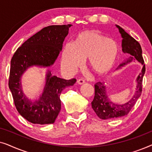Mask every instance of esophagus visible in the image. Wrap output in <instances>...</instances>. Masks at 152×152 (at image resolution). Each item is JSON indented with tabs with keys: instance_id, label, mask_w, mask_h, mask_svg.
Wrapping results in <instances>:
<instances>
[{
	"instance_id": "34e87169",
	"label": "esophagus",
	"mask_w": 152,
	"mask_h": 152,
	"mask_svg": "<svg viewBox=\"0 0 152 152\" xmlns=\"http://www.w3.org/2000/svg\"><path fill=\"white\" fill-rule=\"evenodd\" d=\"M77 82L79 84H83L85 83V81L84 80H83V79H79V80L77 81Z\"/></svg>"
}]
</instances>
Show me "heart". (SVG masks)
Here are the masks:
<instances>
[{
  "label": "heart",
  "mask_w": 152,
  "mask_h": 152,
  "mask_svg": "<svg viewBox=\"0 0 152 152\" xmlns=\"http://www.w3.org/2000/svg\"><path fill=\"white\" fill-rule=\"evenodd\" d=\"M117 43L95 31L81 34L75 43H68L62 54L61 66L68 72H75L82 66L84 59L88 58L91 70L103 74L111 69L117 59Z\"/></svg>",
  "instance_id": "1"
}]
</instances>
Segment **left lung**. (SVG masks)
<instances>
[{
	"label": "left lung",
	"mask_w": 152,
	"mask_h": 152,
	"mask_svg": "<svg viewBox=\"0 0 152 152\" xmlns=\"http://www.w3.org/2000/svg\"><path fill=\"white\" fill-rule=\"evenodd\" d=\"M119 29L120 34L122 37V51L123 53L132 55L131 59L126 60V61L120 64L122 66L125 64L131 62L133 60V57L136 58L139 62L144 65V59L142 55V48L138 41L132 36H130L127 32H126L121 27L117 26ZM145 72V66H143L142 72L137 78L136 92L127 103L124 104H114L108 98L107 95L106 94L105 86L104 83L100 82H97L95 84V97L91 104L92 108L94 110L95 113L99 118L103 120L113 119L126 115L129 113L139 97L141 95L142 91V79Z\"/></svg>",
	"instance_id": "8db88e82"
}]
</instances>
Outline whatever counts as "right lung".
<instances>
[{
	"instance_id": "obj_1",
	"label": "right lung",
	"mask_w": 152,
	"mask_h": 152,
	"mask_svg": "<svg viewBox=\"0 0 152 152\" xmlns=\"http://www.w3.org/2000/svg\"><path fill=\"white\" fill-rule=\"evenodd\" d=\"M71 26L68 24L45 27L25 41L12 58L8 84L14 105L20 115L33 124L54 123L61 110V91L72 86L77 80L51 76L49 72L42 96L39 100L32 102L21 90L20 77L31 66H50L53 64Z\"/></svg>"
}]
</instances>
